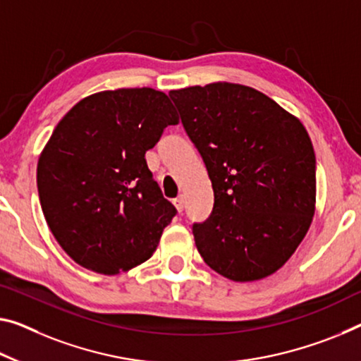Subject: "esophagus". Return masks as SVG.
Wrapping results in <instances>:
<instances>
[{
  "label": "esophagus",
  "mask_w": 361,
  "mask_h": 361,
  "mask_svg": "<svg viewBox=\"0 0 361 361\" xmlns=\"http://www.w3.org/2000/svg\"><path fill=\"white\" fill-rule=\"evenodd\" d=\"M174 204H176L177 212H179V213L184 212V208H185V197H184V195L177 197V198L174 200Z\"/></svg>",
  "instance_id": "1"
}]
</instances>
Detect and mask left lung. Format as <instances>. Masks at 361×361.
<instances>
[{
  "label": "left lung",
  "instance_id": "left-lung-1",
  "mask_svg": "<svg viewBox=\"0 0 361 361\" xmlns=\"http://www.w3.org/2000/svg\"><path fill=\"white\" fill-rule=\"evenodd\" d=\"M169 97L214 192L209 218L192 227L204 263L238 282L276 273L314 214L316 158L308 132L252 87L216 82Z\"/></svg>",
  "mask_w": 361,
  "mask_h": 361
}]
</instances>
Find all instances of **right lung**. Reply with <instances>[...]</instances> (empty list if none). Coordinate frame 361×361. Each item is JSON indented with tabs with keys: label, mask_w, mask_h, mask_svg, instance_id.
I'll return each mask as SVG.
<instances>
[{
	"label": "right lung",
	"mask_w": 361,
	"mask_h": 361,
	"mask_svg": "<svg viewBox=\"0 0 361 361\" xmlns=\"http://www.w3.org/2000/svg\"><path fill=\"white\" fill-rule=\"evenodd\" d=\"M177 123L168 95L148 87L95 93L59 121L38 159L37 187L48 227L77 264L111 276L157 250L177 209L145 153Z\"/></svg>",
	"instance_id": "right-lung-1"
}]
</instances>
